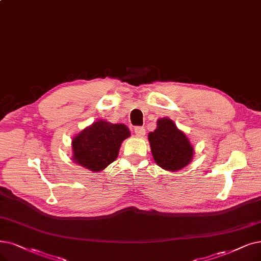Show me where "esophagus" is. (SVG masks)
Segmentation results:
<instances>
[{
  "label": "esophagus",
  "mask_w": 261,
  "mask_h": 261,
  "mask_svg": "<svg viewBox=\"0 0 261 261\" xmlns=\"http://www.w3.org/2000/svg\"><path fill=\"white\" fill-rule=\"evenodd\" d=\"M135 134H136L139 137H142V136H144L145 129H144V127H135Z\"/></svg>",
  "instance_id": "obj_1"
}]
</instances>
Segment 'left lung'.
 I'll return each instance as SVG.
<instances>
[{
  "label": "left lung",
  "mask_w": 261,
  "mask_h": 261,
  "mask_svg": "<svg viewBox=\"0 0 261 261\" xmlns=\"http://www.w3.org/2000/svg\"><path fill=\"white\" fill-rule=\"evenodd\" d=\"M148 139L153 160L167 171L181 170L193 161V144L169 118L159 119L156 129L149 133Z\"/></svg>",
  "instance_id": "obj_1"
}]
</instances>
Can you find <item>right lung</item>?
<instances>
[{
  "label": "right lung",
  "mask_w": 261,
  "mask_h": 261,
  "mask_svg": "<svg viewBox=\"0 0 261 261\" xmlns=\"http://www.w3.org/2000/svg\"><path fill=\"white\" fill-rule=\"evenodd\" d=\"M129 136L125 124L97 120L72 138L71 160L90 171H102L117 160L122 142Z\"/></svg>",
  "instance_id": "obj_1"
}]
</instances>
